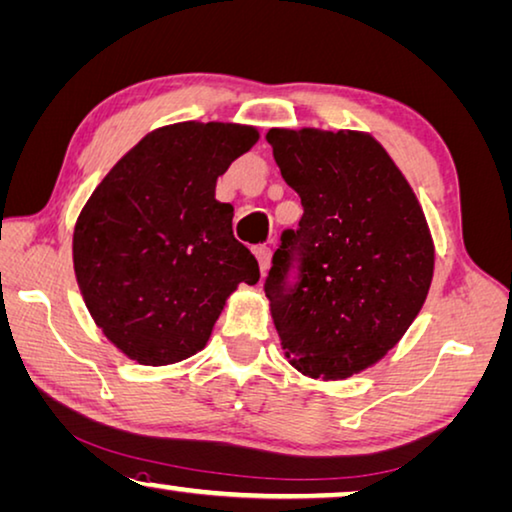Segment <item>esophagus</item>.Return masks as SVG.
<instances>
[{
  "mask_svg": "<svg viewBox=\"0 0 512 512\" xmlns=\"http://www.w3.org/2000/svg\"><path fill=\"white\" fill-rule=\"evenodd\" d=\"M255 257H257V262H259V271H262V273L269 271V266H271V248L269 246H257L255 248Z\"/></svg>",
  "mask_w": 512,
  "mask_h": 512,
  "instance_id": "34e87169",
  "label": "esophagus"
}]
</instances>
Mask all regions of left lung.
I'll use <instances>...</instances> for the list:
<instances>
[{
    "mask_svg": "<svg viewBox=\"0 0 512 512\" xmlns=\"http://www.w3.org/2000/svg\"><path fill=\"white\" fill-rule=\"evenodd\" d=\"M303 216L264 280L287 358L310 378L344 380L394 348L433 280L424 212L369 134L271 129Z\"/></svg>",
    "mask_w": 512,
    "mask_h": 512,
    "instance_id": "8db88e82",
    "label": "left lung"
}]
</instances>
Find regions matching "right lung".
<instances>
[{"label": "right lung", "mask_w": 512, "mask_h": 512, "mask_svg": "<svg viewBox=\"0 0 512 512\" xmlns=\"http://www.w3.org/2000/svg\"><path fill=\"white\" fill-rule=\"evenodd\" d=\"M255 127L180 123L157 129L109 170L72 237L88 312L113 344L150 367L207 344L225 298L259 266L234 239L216 180L257 143Z\"/></svg>", "instance_id": "1"}]
</instances>
